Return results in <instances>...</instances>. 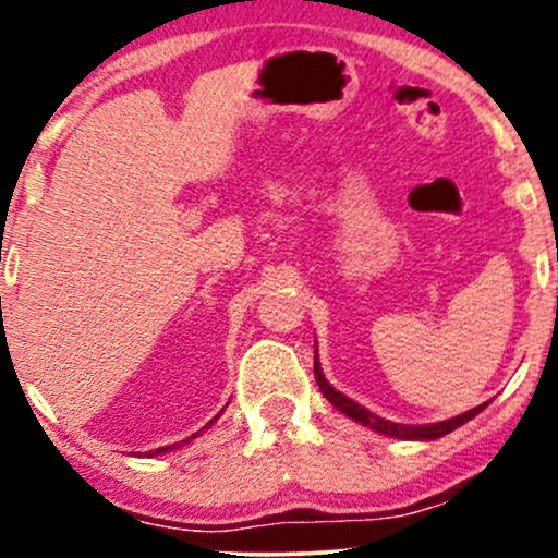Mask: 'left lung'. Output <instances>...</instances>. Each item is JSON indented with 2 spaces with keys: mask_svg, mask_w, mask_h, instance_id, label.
<instances>
[{
  "mask_svg": "<svg viewBox=\"0 0 558 558\" xmlns=\"http://www.w3.org/2000/svg\"><path fill=\"white\" fill-rule=\"evenodd\" d=\"M315 380L319 390H323V396L328 399L332 407L338 409V412L345 414V417H351L354 422H360V425L369 427V430L380 433V435H388V438H399V440H435V438H444V435L453 433L457 427H462L464 422H470L472 417H477L480 412H483L485 407H488V401L480 403V407L470 409V412L464 414H457V417L451 420H444V422H430V425H401V422H390V420H383L377 417V414L369 412V409H364L362 403L351 401L349 396H343L341 390H336L328 383V377L323 375V367H319L317 362V351H315Z\"/></svg>",
  "mask_w": 558,
  "mask_h": 558,
  "instance_id": "1",
  "label": "left lung"
}]
</instances>
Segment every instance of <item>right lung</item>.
<instances>
[{
    "mask_svg": "<svg viewBox=\"0 0 558 558\" xmlns=\"http://www.w3.org/2000/svg\"><path fill=\"white\" fill-rule=\"evenodd\" d=\"M217 420H220V414H217V417H213V420H209V422H207V425H204V427H202V430H198V433H194V435H191V438H196V435H202V433H204V430H207V427H209V425H213V422H217ZM191 438H185V440H183V444H189V440H191ZM183 444H172V446H162V448H155V451H149V453H146V457H159V453H168V451H172V448H178V446H183Z\"/></svg>",
    "mask_w": 558,
    "mask_h": 558,
    "instance_id": "1",
    "label": "right lung"
}]
</instances>
